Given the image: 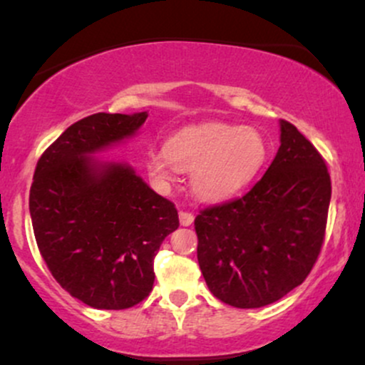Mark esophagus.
Returning <instances> with one entry per match:
<instances>
[{
	"label": "esophagus",
	"mask_w": 365,
	"mask_h": 365,
	"mask_svg": "<svg viewBox=\"0 0 365 365\" xmlns=\"http://www.w3.org/2000/svg\"><path fill=\"white\" fill-rule=\"evenodd\" d=\"M194 223V215L190 211H180V225L190 226Z\"/></svg>",
	"instance_id": "esophagus-1"
}]
</instances>
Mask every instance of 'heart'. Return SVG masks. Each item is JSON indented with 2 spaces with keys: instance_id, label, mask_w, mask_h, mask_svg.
<instances>
[{
  "instance_id": "1",
  "label": "heart",
  "mask_w": 365,
  "mask_h": 365,
  "mask_svg": "<svg viewBox=\"0 0 365 365\" xmlns=\"http://www.w3.org/2000/svg\"><path fill=\"white\" fill-rule=\"evenodd\" d=\"M269 144L262 132L230 123L182 128L166 148L145 154L150 178L170 185L190 171V187L202 200H223L249 185L266 163Z\"/></svg>"
}]
</instances>
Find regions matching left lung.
<instances>
[{"label":"left lung","mask_w":365,"mask_h":365,"mask_svg":"<svg viewBox=\"0 0 365 365\" xmlns=\"http://www.w3.org/2000/svg\"><path fill=\"white\" fill-rule=\"evenodd\" d=\"M278 153L238 199L195 217L197 261L209 290L238 309L273 304L311 273L324 242L331 178L295 125L279 121Z\"/></svg>","instance_id":"1"}]
</instances>
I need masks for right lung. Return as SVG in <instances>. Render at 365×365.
Returning <instances> with one entry per match:
<instances>
[{"instance_id":"obj_1","label":"right lung","mask_w":365,"mask_h":365,"mask_svg":"<svg viewBox=\"0 0 365 365\" xmlns=\"http://www.w3.org/2000/svg\"><path fill=\"white\" fill-rule=\"evenodd\" d=\"M148 113H96L44 150L29 195L39 252L53 278L94 309L121 311L153 290L154 257L178 228L173 202L132 166L96 159L135 135Z\"/></svg>"}]
</instances>
